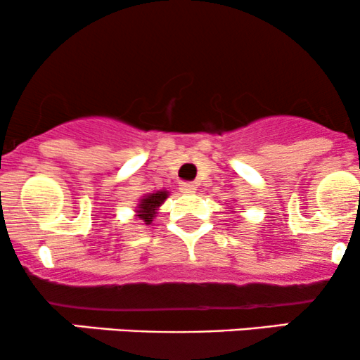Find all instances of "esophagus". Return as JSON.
<instances>
[{
	"instance_id": "34e87169",
	"label": "esophagus",
	"mask_w": 360,
	"mask_h": 360,
	"mask_svg": "<svg viewBox=\"0 0 360 360\" xmlns=\"http://www.w3.org/2000/svg\"><path fill=\"white\" fill-rule=\"evenodd\" d=\"M181 193L184 194H193L196 193V186H194L193 183H181Z\"/></svg>"
}]
</instances>
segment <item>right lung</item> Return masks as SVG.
Masks as SVG:
<instances>
[{
    "mask_svg": "<svg viewBox=\"0 0 360 360\" xmlns=\"http://www.w3.org/2000/svg\"><path fill=\"white\" fill-rule=\"evenodd\" d=\"M166 198H167L166 191H157V193L147 194V196L143 198L139 205V212H137L139 218H142L147 225H150L152 218L155 217V210L164 203V200H166Z\"/></svg>",
    "mask_w": 360,
    "mask_h": 360,
    "instance_id": "1",
    "label": "right lung"
}]
</instances>
